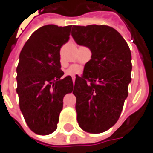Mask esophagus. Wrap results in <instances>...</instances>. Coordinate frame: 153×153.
<instances>
[{
  "mask_svg": "<svg viewBox=\"0 0 153 153\" xmlns=\"http://www.w3.org/2000/svg\"><path fill=\"white\" fill-rule=\"evenodd\" d=\"M75 80H76V76H72V81H73V82H75Z\"/></svg>",
  "mask_w": 153,
  "mask_h": 153,
  "instance_id": "34e87169",
  "label": "esophagus"
}]
</instances>
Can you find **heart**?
I'll return each mask as SVG.
<instances>
[{"label":"heart","mask_w":153,"mask_h":153,"mask_svg":"<svg viewBox=\"0 0 153 153\" xmlns=\"http://www.w3.org/2000/svg\"><path fill=\"white\" fill-rule=\"evenodd\" d=\"M82 72V66H79V65H72V66H71L67 70L66 74L69 75V76H76V75H79Z\"/></svg>","instance_id":"1"}]
</instances>
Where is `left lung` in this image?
Here are the masks:
<instances>
[{
  "mask_svg": "<svg viewBox=\"0 0 153 153\" xmlns=\"http://www.w3.org/2000/svg\"><path fill=\"white\" fill-rule=\"evenodd\" d=\"M71 35L92 53L82 76H76L77 122L88 133L101 134L117 122L128 96L131 51L123 37L108 26H73Z\"/></svg>",
  "mask_w": 153,
  "mask_h": 153,
  "instance_id": "1",
  "label": "left lung"
}]
</instances>
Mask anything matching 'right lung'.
<instances>
[{"label":"right lung","instance_id":"obj_1","mask_svg":"<svg viewBox=\"0 0 153 153\" xmlns=\"http://www.w3.org/2000/svg\"><path fill=\"white\" fill-rule=\"evenodd\" d=\"M71 27H41L31 35L19 54L16 69L19 108L29 128L39 135L57 129L63 98L73 91L71 76L62 78L59 53L70 39Z\"/></svg>","mask_w":153,"mask_h":153}]
</instances>
